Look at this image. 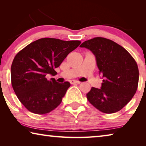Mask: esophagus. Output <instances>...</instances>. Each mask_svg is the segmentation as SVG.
I'll use <instances>...</instances> for the list:
<instances>
[{"instance_id": "esophagus-1", "label": "esophagus", "mask_w": 146, "mask_h": 146, "mask_svg": "<svg viewBox=\"0 0 146 146\" xmlns=\"http://www.w3.org/2000/svg\"><path fill=\"white\" fill-rule=\"evenodd\" d=\"M70 82L71 84H80V82H79V81L75 80H70Z\"/></svg>"}]
</instances>
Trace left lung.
I'll list each match as a JSON object with an SVG mask.
<instances>
[{
	"label": "left lung",
	"instance_id": "left-lung-1",
	"mask_svg": "<svg viewBox=\"0 0 146 146\" xmlns=\"http://www.w3.org/2000/svg\"><path fill=\"white\" fill-rule=\"evenodd\" d=\"M95 55L102 87L87 93L89 102L101 112L113 113L124 107L137 91L139 71L129 53L114 41L103 37L86 40L80 46Z\"/></svg>",
	"mask_w": 146,
	"mask_h": 146
}]
</instances>
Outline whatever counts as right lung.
I'll return each instance as SVG.
<instances>
[{
	"label": "right lung",
	"mask_w": 146,
	"mask_h": 146,
	"mask_svg": "<svg viewBox=\"0 0 146 146\" xmlns=\"http://www.w3.org/2000/svg\"><path fill=\"white\" fill-rule=\"evenodd\" d=\"M81 43L42 38L28 44L15 56L11 67V85L17 98L29 111L46 114L60 105L70 83L46 78Z\"/></svg>",
	"instance_id": "add662e5"
}]
</instances>
